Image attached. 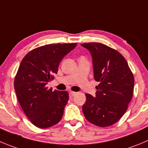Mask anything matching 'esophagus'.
<instances>
[{
    "label": "esophagus",
    "instance_id": "34e87169",
    "mask_svg": "<svg viewBox=\"0 0 148 148\" xmlns=\"http://www.w3.org/2000/svg\"><path fill=\"white\" fill-rule=\"evenodd\" d=\"M69 93H70V95H71V96H75L76 94H77V92H74V91L71 90L69 92Z\"/></svg>",
    "mask_w": 148,
    "mask_h": 148
}]
</instances>
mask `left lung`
Returning <instances> with one entry per match:
<instances>
[{"label":"left lung","instance_id":"obj_1","mask_svg":"<svg viewBox=\"0 0 148 148\" xmlns=\"http://www.w3.org/2000/svg\"><path fill=\"white\" fill-rule=\"evenodd\" d=\"M93 58L96 96L85 94L82 106L85 118L91 123L107 127L118 122L125 114L134 93V77L125 58L116 49L97 42L82 44Z\"/></svg>","mask_w":148,"mask_h":148}]
</instances>
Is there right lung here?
Masks as SVG:
<instances>
[{
	"label": "right lung",
	"instance_id": "1",
	"mask_svg": "<svg viewBox=\"0 0 148 148\" xmlns=\"http://www.w3.org/2000/svg\"><path fill=\"white\" fill-rule=\"evenodd\" d=\"M77 43L50 44L26 54L14 78L18 101L30 122L40 128L57 124L69 101L67 91L52 90L47 84L57 74L59 63Z\"/></svg>",
	"mask_w": 148,
	"mask_h": 148
}]
</instances>
